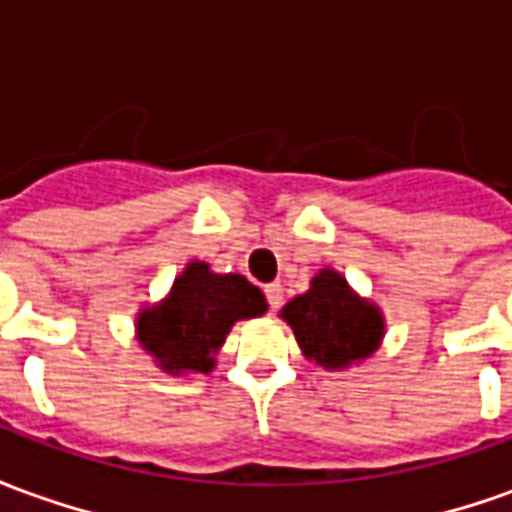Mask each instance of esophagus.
<instances>
[{
    "label": "esophagus",
    "instance_id": "obj_1",
    "mask_svg": "<svg viewBox=\"0 0 512 512\" xmlns=\"http://www.w3.org/2000/svg\"><path fill=\"white\" fill-rule=\"evenodd\" d=\"M263 293H266L271 310H277L279 304H282V285H279V282H268L266 288H263Z\"/></svg>",
    "mask_w": 512,
    "mask_h": 512
}]
</instances>
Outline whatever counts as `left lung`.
I'll return each instance as SVG.
<instances>
[{
    "label": "left lung",
    "mask_w": 512,
    "mask_h": 512,
    "mask_svg": "<svg viewBox=\"0 0 512 512\" xmlns=\"http://www.w3.org/2000/svg\"><path fill=\"white\" fill-rule=\"evenodd\" d=\"M279 318L293 329L304 359L329 373L362 365L386 334L381 307L359 296L334 268H321L310 279V290L293 296Z\"/></svg>",
    "instance_id": "obj_1"
}]
</instances>
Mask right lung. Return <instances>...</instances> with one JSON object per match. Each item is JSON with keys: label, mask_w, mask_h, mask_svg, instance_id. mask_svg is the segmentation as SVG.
I'll return each mask as SVG.
<instances>
[{"label": "right lung", "mask_w": 512, "mask_h": 512, "mask_svg": "<svg viewBox=\"0 0 512 512\" xmlns=\"http://www.w3.org/2000/svg\"><path fill=\"white\" fill-rule=\"evenodd\" d=\"M266 310L263 290L244 274H216L205 260H189L164 299L136 312V340L169 376L211 373L235 323Z\"/></svg>", "instance_id": "right-lung-1"}]
</instances>
